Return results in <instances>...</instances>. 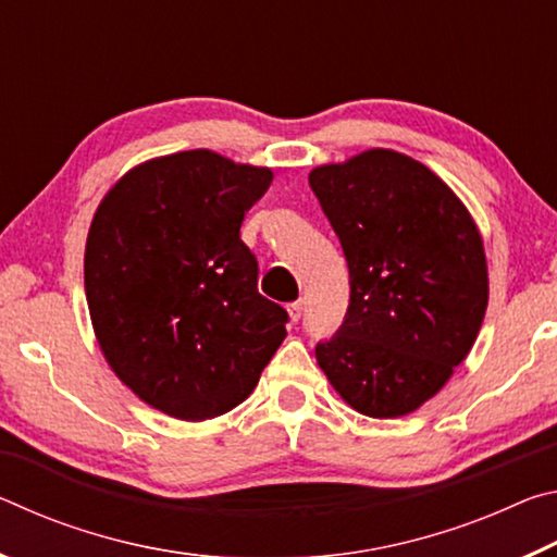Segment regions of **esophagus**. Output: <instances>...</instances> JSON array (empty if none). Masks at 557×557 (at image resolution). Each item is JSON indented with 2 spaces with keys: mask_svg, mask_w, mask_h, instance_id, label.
Instances as JSON below:
<instances>
[{
  "mask_svg": "<svg viewBox=\"0 0 557 557\" xmlns=\"http://www.w3.org/2000/svg\"><path fill=\"white\" fill-rule=\"evenodd\" d=\"M301 309H305V305H301V299H297V301H292V305H287V312H289L292 322H299V319H301Z\"/></svg>",
  "mask_w": 557,
  "mask_h": 557,
  "instance_id": "34e87169",
  "label": "esophagus"
}]
</instances>
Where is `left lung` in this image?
<instances>
[{"instance_id":"1","label":"left lung","mask_w":557,"mask_h":557,"mask_svg":"<svg viewBox=\"0 0 557 557\" xmlns=\"http://www.w3.org/2000/svg\"><path fill=\"white\" fill-rule=\"evenodd\" d=\"M309 186L351 285L344 322L317 344V361L358 412L408 414L447 383L482 329V235L440 176L391 149L317 166Z\"/></svg>"}]
</instances>
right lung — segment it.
<instances>
[{
  "mask_svg": "<svg viewBox=\"0 0 557 557\" xmlns=\"http://www.w3.org/2000/svg\"><path fill=\"white\" fill-rule=\"evenodd\" d=\"M270 169L209 149L132 169L90 223L86 297L117 379L172 418L233 410L287 336L289 314L258 292L240 223Z\"/></svg>",
  "mask_w": 557,
  "mask_h": 557,
  "instance_id": "obj_1",
  "label": "right lung"
}]
</instances>
